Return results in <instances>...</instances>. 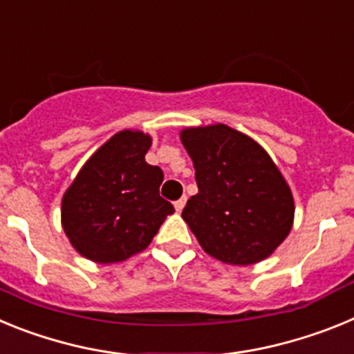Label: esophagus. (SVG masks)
<instances>
[{"mask_svg": "<svg viewBox=\"0 0 354 354\" xmlns=\"http://www.w3.org/2000/svg\"><path fill=\"white\" fill-rule=\"evenodd\" d=\"M184 205H186V196H183V198L177 200V202H175V204H174V207H175V211L180 212L184 209Z\"/></svg>", "mask_w": 354, "mask_h": 354, "instance_id": "esophagus-1", "label": "esophagus"}]
</instances>
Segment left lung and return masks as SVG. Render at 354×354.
<instances>
[{
  "instance_id": "obj_1",
  "label": "left lung",
  "mask_w": 354,
  "mask_h": 354,
  "mask_svg": "<svg viewBox=\"0 0 354 354\" xmlns=\"http://www.w3.org/2000/svg\"><path fill=\"white\" fill-rule=\"evenodd\" d=\"M180 142L198 184L183 220L202 250L230 266L270 257L294 223L292 192L271 156L225 124L186 127Z\"/></svg>"
}]
</instances>
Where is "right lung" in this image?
<instances>
[{"instance_id": "right-lung-1", "label": "right lung", "mask_w": 354, "mask_h": 354, "mask_svg": "<svg viewBox=\"0 0 354 354\" xmlns=\"http://www.w3.org/2000/svg\"><path fill=\"white\" fill-rule=\"evenodd\" d=\"M152 136L113 134L86 159L62 198V227L80 255L115 264L143 252L174 205L159 196L162 171L145 161Z\"/></svg>"}]
</instances>
